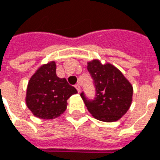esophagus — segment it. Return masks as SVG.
<instances>
[{"label": "esophagus", "instance_id": "34e87169", "mask_svg": "<svg viewBox=\"0 0 160 160\" xmlns=\"http://www.w3.org/2000/svg\"><path fill=\"white\" fill-rule=\"evenodd\" d=\"M75 88H77V90H78V93H80V91H81V88H80V85L76 84Z\"/></svg>", "mask_w": 160, "mask_h": 160}]
</instances>
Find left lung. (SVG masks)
<instances>
[{"label":"left lung","mask_w":160,"mask_h":160,"mask_svg":"<svg viewBox=\"0 0 160 160\" xmlns=\"http://www.w3.org/2000/svg\"><path fill=\"white\" fill-rule=\"evenodd\" d=\"M93 78L95 97L88 98L80 93L90 114L98 121L111 122L124 116L132 100V86L123 74L111 64L102 65L98 60L88 63Z\"/></svg>","instance_id":"1"}]
</instances>
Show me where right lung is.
<instances>
[{"label": "right lung", "instance_id": "add662e5", "mask_svg": "<svg viewBox=\"0 0 160 160\" xmlns=\"http://www.w3.org/2000/svg\"><path fill=\"white\" fill-rule=\"evenodd\" d=\"M54 62L40 67L30 78L26 104L33 116L50 120L61 116L67 109V100L78 93L66 78L56 76Z\"/></svg>", "mask_w": 160, "mask_h": 160}]
</instances>
